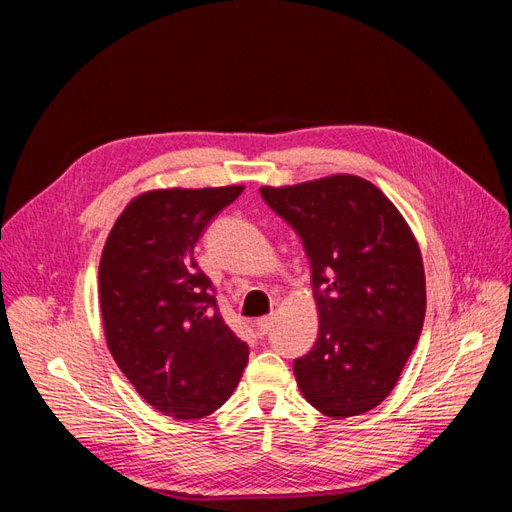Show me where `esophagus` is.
<instances>
[{
    "label": "esophagus",
    "mask_w": 512,
    "mask_h": 512,
    "mask_svg": "<svg viewBox=\"0 0 512 512\" xmlns=\"http://www.w3.org/2000/svg\"><path fill=\"white\" fill-rule=\"evenodd\" d=\"M273 322H275V318H273V316H262V318H258V320H256V329H258L262 335H265V333H269V331H271Z\"/></svg>",
    "instance_id": "obj_1"
}]
</instances>
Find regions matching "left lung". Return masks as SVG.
Listing matches in <instances>:
<instances>
[{
    "label": "left lung",
    "instance_id": "obj_1",
    "mask_svg": "<svg viewBox=\"0 0 512 512\" xmlns=\"http://www.w3.org/2000/svg\"><path fill=\"white\" fill-rule=\"evenodd\" d=\"M260 194L299 232L312 262L320 324L314 348L294 361L299 391L331 418L374 410L423 331L425 269L412 228L356 175L262 185Z\"/></svg>",
    "mask_w": 512,
    "mask_h": 512
}]
</instances>
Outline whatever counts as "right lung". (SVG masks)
<instances>
[{
    "instance_id": "add662e5",
    "label": "right lung",
    "mask_w": 512,
    "mask_h": 512,
    "mask_svg": "<svg viewBox=\"0 0 512 512\" xmlns=\"http://www.w3.org/2000/svg\"><path fill=\"white\" fill-rule=\"evenodd\" d=\"M245 185L134 196L108 232L98 297L106 346L136 393L177 421L218 410L247 365L245 342L215 309L194 245Z\"/></svg>"
}]
</instances>
